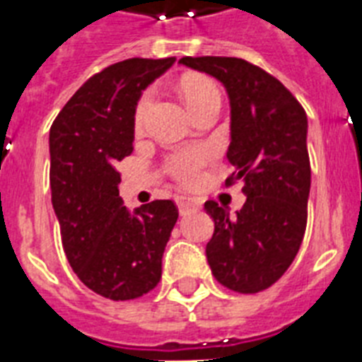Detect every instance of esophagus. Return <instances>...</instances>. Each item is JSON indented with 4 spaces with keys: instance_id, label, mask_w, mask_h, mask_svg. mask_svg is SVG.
I'll return each instance as SVG.
<instances>
[{
    "instance_id": "esophagus-1",
    "label": "esophagus",
    "mask_w": 362,
    "mask_h": 362,
    "mask_svg": "<svg viewBox=\"0 0 362 362\" xmlns=\"http://www.w3.org/2000/svg\"><path fill=\"white\" fill-rule=\"evenodd\" d=\"M176 202H178V210H180V214H187V211L197 210V208L201 206L197 199H193V197H186V195L178 197Z\"/></svg>"
}]
</instances>
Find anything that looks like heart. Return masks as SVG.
<instances>
[{
  "mask_svg": "<svg viewBox=\"0 0 362 362\" xmlns=\"http://www.w3.org/2000/svg\"><path fill=\"white\" fill-rule=\"evenodd\" d=\"M180 93L184 102L187 104L189 111L193 115H197L199 111H202L208 105H214L221 102V96H219V90H217L216 83L210 81L204 76H187V78L182 79L180 83ZM152 95L146 93V95L141 96V100L135 105V126L139 128L145 122V117L148 113V107H151ZM206 160V152L202 148H189V151H182L178 154H175L169 160V171L173 173L175 178H178L184 184H191L195 182L197 175H199V169Z\"/></svg>",
  "mask_w": 362,
  "mask_h": 362,
  "instance_id": "1",
  "label": "heart"
}]
</instances>
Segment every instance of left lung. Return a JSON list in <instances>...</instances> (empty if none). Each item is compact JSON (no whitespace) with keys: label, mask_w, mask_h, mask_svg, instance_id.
<instances>
[{"label":"left lung","mask_w":362,"mask_h":362,"mask_svg":"<svg viewBox=\"0 0 362 362\" xmlns=\"http://www.w3.org/2000/svg\"><path fill=\"white\" fill-rule=\"evenodd\" d=\"M180 64L221 81L230 102L227 158L243 180L236 216L204 202L214 219L206 258L214 277L240 293L272 286L298 255L307 227L310 161L307 113L279 79L238 57H182Z\"/></svg>","instance_id":"8db88e82"}]
</instances>
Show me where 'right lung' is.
<instances>
[{
	"label": "right lung",
	"instance_id": "1",
	"mask_svg": "<svg viewBox=\"0 0 362 362\" xmlns=\"http://www.w3.org/2000/svg\"><path fill=\"white\" fill-rule=\"evenodd\" d=\"M126 59L85 81L49 128V186L64 255L79 281L113 301L141 298L161 279L178 219L173 201L135 208L119 197L115 165L134 151L135 105L175 64Z\"/></svg>",
	"mask_w": 362,
	"mask_h": 362
}]
</instances>
